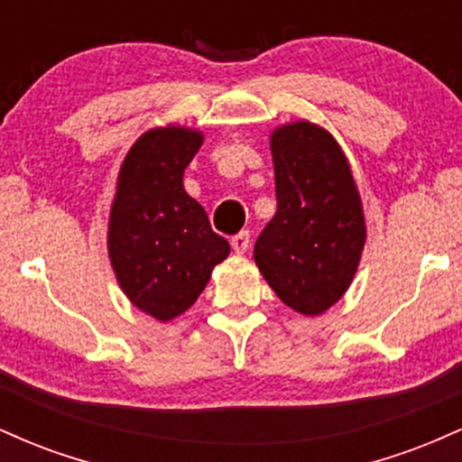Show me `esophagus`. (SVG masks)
Instances as JSON below:
<instances>
[{
  "instance_id": "34e87169",
  "label": "esophagus",
  "mask_w": 462,
  "mask_h": 462,
  "mask_svg": "<svg viewBox=\"0 0 462 462\" xmlns=\"http://www.w3.org/2000/svg\"><path fill=\"white\" fill-rule=\"evenodd\" d=\"M232 249H235L236 254H245L249 249V243H252V238H249V232L247 230H241L238 235L232 236Z\"/></svg>"
}]
</instances>
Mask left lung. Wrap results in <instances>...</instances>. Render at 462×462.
I'll list each match as a JSON object with an SVG mask.
<instances>
[{"instance_id":"8db88e82","label":"left lung","mask_w":462,"mask_h":462,"mask_svg":"<svg viewBox=\"0 0 462 462\" xmlns=\"http://www.w3.org/2000/svg\"><path fill=\"white\" fill-rule=\"evenodd\" d=\"M272 153L278 210L254 261L286 306L319 315L356 273L365 245L358 189L338 143L309 121L275 130Z\"/></svg>"}]
</instances>
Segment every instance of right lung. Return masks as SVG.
<instances>
[{
    "label": "right lung",
    "mask_w": 462,
    "mask_h": 462,
    "mask_svg": "<svg viewBox=\"0 0 462 462\" xmlns=\"http://www.w3.org/2000/svg\"><path fill=\"white\" fill-rule=\"evenodd\" d=\"M201 145L187 128H156L132 145L110 210L108 254L136 309L169 321L195 304L230 245L184 190V169Z\"/></svg>",
    "instance_id": "right-lung-1"
}]
</instances>
